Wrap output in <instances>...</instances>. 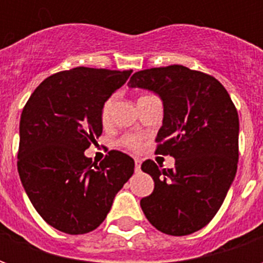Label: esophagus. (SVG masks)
Segmentation results:
<instances>
[{
    "label": "esophagus",
    "instance_id": "obj_1",
    "mask_svg": "<svg viewBox=\"0 0 263 263\" xmlns=\"http://www.w3.org/2000/svg\"><path fill=\"white\" fill-rule=\"evenodd\" d=\"M141 171V160L135 159V172Z\"/></svg>",
    "mask_w": 263,
    "mask_h": 263
}]
</instances>
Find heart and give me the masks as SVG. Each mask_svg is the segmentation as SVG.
I'll list each match as a JSON object with an SVG mask.
<instances>
[{
  "label": "heart",
  "mask_w": 263,
  "mask_h": 263,
  "mask_svg": "<svg viewBox=\"0 0 263 263\" xmlns=\"http://www.w3.org/2000/svg\"><path fill=\"white\" fill-rule=\"evenodd\" d=\"M111 105H112V101H111V100L104 103L103 108H101V121H103V122H107V121H108L109 112H111ZM121 143H122L124 146H126V148L132 149V151H138V149L141 148V141H139V138L132 137V135L124 138V139L121 141Z\"/></svg>",
  "instance_id": "1"
}]
</instances>
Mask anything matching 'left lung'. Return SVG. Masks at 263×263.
<instances>
[{"label":"left lung","instance_id":"obj_1","mask_svg":"<svg viewBox=\"0 0 263 263\" xmlns=\"http://www.w3.org/2000/svg\"><path fill=\"white\" fill-rule=\"evenodd\" d=\"M128 86L160 97L163 122L156 154L175 158L167 171L154 160L141 166L155 182L152 194L141 200L143 214L165 234H193L213 220L235 179L237 108L217 79L180 65L137 71Z\"/></svg>","mask_w":263,"mask_h":263}]
</instances>
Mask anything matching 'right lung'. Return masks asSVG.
<instances>
[{
  "label": "right lung",
  "mask_w": 263,
  "mask_h": 263,
  "mask_svg": "<svg viewBox=\"0 0 263 263\" xmlns=\"http://www.w3.org/2000/svg\"><path fill=\"white\" fill-rule=\"evenodd\" d=\"M132 70L76 67L52 74L22 109L18 173L32 205L56 230L77 235L96 230L135 162L109 151L100 165L84 155L103 132L101 108Z\"/></svg>",
  "instance_id": "obj_1"
}]
</instances>
